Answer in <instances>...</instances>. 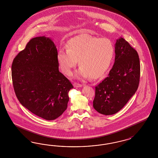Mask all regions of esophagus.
Segmentation results:
<instances>
[{"instance_id": "obj_1", "label": "esophagus", "mask_w": 158, "mask_h": 158, "mask_svg": "<svg viewBox=\"0 0 158 158\" xmlns=\"http://www.w3.org/2000/svg\"><path fill=\"white\" fill-rule=\"evenodd\" d=\"M73 86L75 87H81L83 86L82 84H79V83H73Z\"/></svg>"}]
</instances>
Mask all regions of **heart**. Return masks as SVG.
<instances>
[{"label":"heart","mask_w":158,"mask_h":158,"mask_svg":"<svg viewBox=\"0 0 158 158\" xmlns=\"http://www.w3.org/2000/svg\"><path fill=\"white\" fill-rule=\"evenodd\" d=\"M114 55V47L108 39L82 34L69 40L66 48L59 49L57 60L66 75H71L78 60L81 67L76 72V77L90 76L96 79L107 71Z\"/></svg>","instance_id":"heart-1"}]
</instances>
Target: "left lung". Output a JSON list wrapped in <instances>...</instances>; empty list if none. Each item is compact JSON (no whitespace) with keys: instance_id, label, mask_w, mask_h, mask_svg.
Listing matches in <instances>:
<instances>
[{"instance_id":"left-lung-1","label":"left lung","mask_w":158,"mask_h":158,"mask_svg":"<svg viewBox=\"0 0 158 158\" xmlns=\"http://www.w3.org/2000/svg\"><path fill=\"white\" fill-rule=\"evenodd\" d=\"M115 61L108 76L95 89L93 107L102 114L113 115L123 109L137 90L140 77L139 56L124 38L115 44Z\"/></svg>"}]
</instances>
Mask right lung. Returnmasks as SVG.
<instances>
[{
	"instance_id": "1",
	"label": "right lung",
	"mask_w": 158,
	"mask_h": 158,
	"mask_svg": "<svg viewBox=\"0 0 158 158\" xmlns=\"http://www.w3.org/2000/svg\"><path fill=\"white\" fill-rule=\"evenodd\" d=\"M57 49L50 37L31 39L13 61L11 77L22 106L47 120L58 118L67 109L73 88L59 71Z\"/></svg>"
}]
</instances>
